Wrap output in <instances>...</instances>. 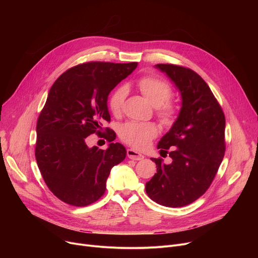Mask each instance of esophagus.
Returning <instances> with one entry per match:
<instances>
[{
  "label": "esophagus",
  "instance_id": "34e87169",
  "mask_svg": "<svg viewBox=\"0 0 258 258\" xmlns=\"http://www.w3.org/2000/svg\"><path fill=\"white\" fill-rule=\"evenodd\" d=\"M126 154H127V157H128L130 159H132V160L139 161V160L144 159V156H143V155H141L140 153H138V152H136V151L132 150V148H130V150H127Z\"/></svg>",
  "mask_w": 258,
  "mask_h": 258
}]
</instances>
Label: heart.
<instances>
[{"label":"heart","instance_id":"b5f03b06","mask_svg":"<svg viewBox=\"0 0 258 258\" xmlns=\"http://www.w3.org/2000/svg\"><path fill=\"white\" fill-rule=\"evenodd\" d=\"M138 88L145 98L157 108V115L163 122H169L174 114L175 106L168 101L172 90L166 80L157 76H144L138 80ZM127 94L126 86L117 87L108 97V108L117 115L121 112ZM120 138L135 148L145 147L154 139L158 128L152 122H126L120 128Z\"/></svg>","mask_w":258,"mask_h":258}]
</instances>
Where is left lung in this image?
I'll return each instance as SVG.
<instances>
[{
    "label": "left lung",
    "mask_w": 258,
    "mask_h": 258,
    "mask_svg": "<svg viewBox=\"0 0 258 258\" xmlns=\"http://www.w3.org/2000/svg\"><path fill=\"white\" fill-rule=\"evenodd\" d=\"M181 93L182 107L171 128L158 143L171 163L153 158L157 173L145 185L147 196L166 207H183L211 185L225 155V115L208 85L189 68L158 63Z\"/></svg>",
    "instance_id": "left-lung-1"
}]
</instances>
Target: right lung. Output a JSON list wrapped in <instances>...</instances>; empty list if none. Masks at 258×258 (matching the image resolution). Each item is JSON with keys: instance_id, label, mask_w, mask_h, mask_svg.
<instances>
[{"instance_id": "1", "label": "right lung", "mask_w": 258, "mask_h": 258, "mask_svg": "<svg viewBox=\"0 0 258 258\" xmlns=\"http://www.w3.org/2000/svg\"><path fill=\"white\" fill-rule=\"evenodd\" d=\"M138 66L90 61L62 73L51 87L36 123L35 159L51 190L67 204L84 207L99 200L111 169L124 160L125 147L113 143L116 134L105 127L111 143L104 151L89 148L86 137L101 134L110 122L107 96Z\"/></svg>"}]
</instances>
